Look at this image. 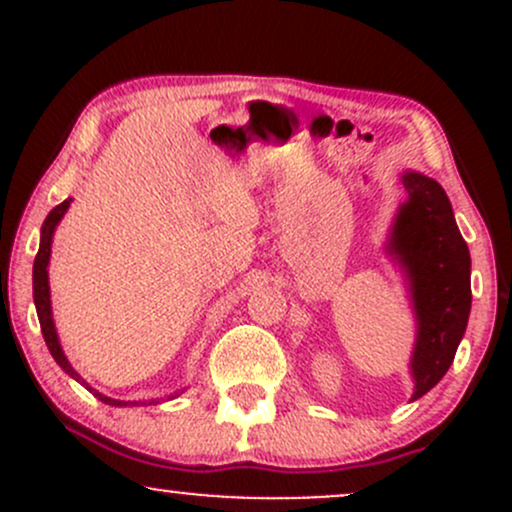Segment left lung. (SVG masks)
Segmentation results:
<instances>
[{"instance_id":"8db88e82","label":"left lung","mask_w":512,"mask_h":512,"mask_svg":"<svg viewBox=\"0 0 512 512\" xmlns=\"http://www.w3.org/2000/svg\"><path fill=\"white\" fill-rule=\"evenodd\" d=\"M402 182L409 202L397 214L392 250L407 267L419 320L411 358L416 383L411 399H419L448 373L467 330L472 262L443 187L421 173H404Z\"/></svg>"}]
</instances>
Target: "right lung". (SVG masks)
<instances>
[{
  "instance_id": "obj_1",
  "label": "right lung",
  "mask_w": 512,
  "mask_h": 512,
  "mask_svg": "<svg viewBox=\"0 0 512 512\" xmlns=\"http://www.w3.org/2000/svg\"><path fill=\"white\" fill-rule=\"evenodd\" d=\"M69 202L72 199H64L62 204H57L55 209L50 211L48 219L43 223V231H40V250L38 255H35V262H33V301H35V310H38V320H40V330H43V337H45V344H48L52 358H55L57 363H60L62 370H67L72 378L79 380V375H76V370L69 366L67 356H64L62 346H60V339H57V332H55V322H52V310H50V286H48V262H50V245H52V233H55V226L60 223V219L64 216V211H67ZM91 390V387H88ZM93 395H96L101 402L105 404H113V407H125L127 402H120V399H110L101 395V392L91 390Z\"/></svg>"
}]
</instances>
